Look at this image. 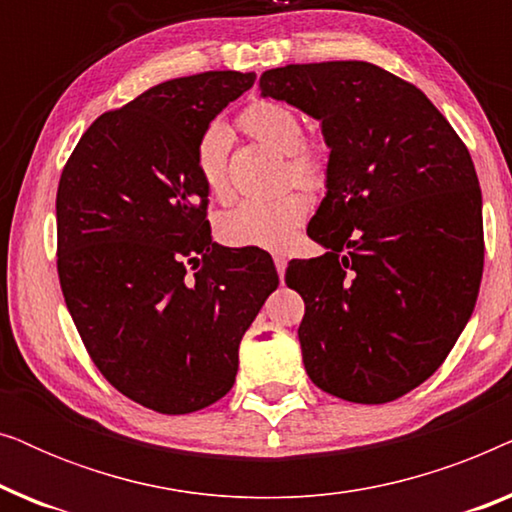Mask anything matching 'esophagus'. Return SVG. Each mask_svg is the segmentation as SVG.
<instances>
[{
  "label": "esophagus",
  "mask_w": 512,
  "mask_h": 512,
  "mask_svg": "<svg viewBox=\"0 0 512 512\" xmlns=\"http://www.w3.org/2000/svg\"><path fill=\"white\" fill-rule=\"evenodd\" d=\"M272 261H275V268H277L279 279H284V272H286V256H284V254H275V256H272Z\"/></svg>",
  "instance_id": "obj_1"
}]
</instances>
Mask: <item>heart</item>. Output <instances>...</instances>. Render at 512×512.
Segmentation results:
<instances>
[{
  "label": "heart",
  "mask_w": 512,
  "mask_h": 512,
  "mask_svg": "<svg viewBox=\"0 0 512 512\" xmlns=\"http://www.w3.org/2000/svg\"><path fill=\"white\" fill-rule=\"evenodd\" d=\"M249 135L272 149L289 153V174L305 186H321L326 179V153L319 144L303 139V123L296 111L279 102H254L242 114ZM230 132L223 123H212L198 146V170L207 193L226 202L233 193L226 156ZM310 212V200L300 188H286L277 195L247 198L223 214L219 233L233 247L284 249Z\"/></svg>",
  "instance_id": "1"
}]
</instances>
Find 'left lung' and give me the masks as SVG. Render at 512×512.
<instances>
[{
	"instance_id": "obj_1",
	"label": "left lung",
	"mask_w": 512,
	"mask_h": 512,
	"mask_svg": "<svg viewBox=\"0 0 512 512\" xmlns=\"http://www.w3.org/2000/svg\"><path fill=\"white\" fill-rule=\"evenodd\" d=\"M261 95L321 123L326 198L307 235L324 256L289 263L305 300L310 380L389 403L436 373L482 279V193L471 153L412 83L361 60L268 69Z\"/></svg>"
}]
</instances>
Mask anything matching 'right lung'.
<instances>
[{
	"label": "right lung",
	"instance_id": "add662e5",
	"mask_svg": "<svg viewBox=\"0 0 512 512\" xmlns=\"http://www.w3.org/2000/svg\"><path fill=\"white\" fill-rule=\"evenodd\" d=\"M254 81L158 83L97 118L60 177L58 275L76 331L123 396L163 415L228 394L242 335L279 284L265 251L212 242L198 170L209 123Z\"/></svg>",
	"mask_w": 512,
	"mask_h": 512
}]
</instances>
